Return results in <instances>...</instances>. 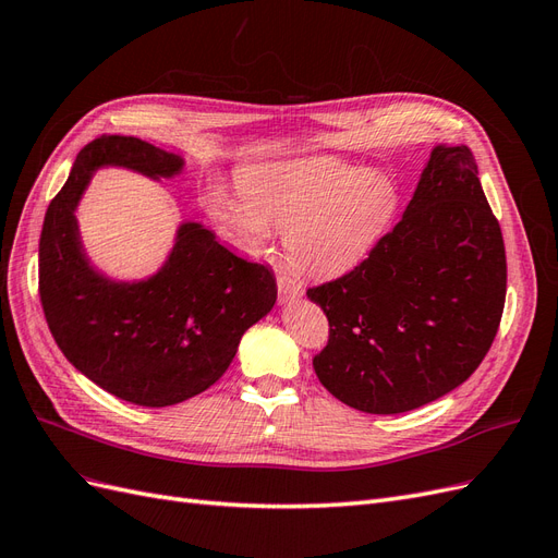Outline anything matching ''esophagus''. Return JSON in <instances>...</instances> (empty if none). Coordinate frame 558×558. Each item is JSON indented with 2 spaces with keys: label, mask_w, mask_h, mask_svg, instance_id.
<instances>
[{
  "label": "esophagus",
  "mask_w": 558,
  "mask_h": 558,
  "mask_svg": "<svg viewBox=\"0 0 558 558\" xmlns=\"http://www.w3.org/2000/svg\"><path fill=\"white\" fill-rule=\"evenodd\" d=\"M277 283H279V302H281V305H286V302H291V300H295V298L305 293V291H302V283H298L291 277H279Z\"/></svg>",
  "instance_id": "esophagus-1"
}]
</instances>
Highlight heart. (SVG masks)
I'll return each mask as SVG.
<instances>
[{"mask_svg": "<svg viewBox=\"0 0 558 558\" xmlns=\"http://www.w3.org/2000/svg\"><path fill=\"white\" fill-rule=\"evenodd\" d=\"M240 191L211 189L207 209L248 253H265L286 230L289 263L307 277H340L359 267L393 226L396 179L335 156H298L248 165Z\"/></svg>", "mask_w": 558, "mask_h": 558, "instance_id": "obj_1", "label": "heart"}]
</instances>
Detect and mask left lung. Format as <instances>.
<instances>
[{
  "label": "left lung",
  "instance_id": "8db88e82",
  "mask_svg": "<svg viewBox=\"0 0 558 558\" xmlns=\"http://www.w3.org/2000/svg\"><path fill=\"white\" fill-rule=\"evenodd\" d=\"M468 146L435 144L400 223L307 298L326 312L316 377L353 410L402 414L475 373L505 305V244Z\"/></svg>",
  "mask_w": 558,
  "mask_h": 558
}]
</instances>
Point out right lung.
Listing matches in <instances>:
<instances>
[{
  "mask_svg": "<svg viewBox=\"0 0 558 558\" xmlns=\"http://www.w3.org/2000/svg\"><path fill=\"white\" fill-rule=\"evenodd\" d=\"M102 170L174 179L185 158L137 137H97L76 156L48 205L39 240V295L48 328L81 375L142 408H170L223 377L242 335L272 312L277 281L197 221H181L162 265L142 279L99 269L76 209Z\"/></svg>",
  "mask_w": 558,
  "mask_h": 558,
  "instance_id": "1",
  "label": "right lung"
}]
</instances>
